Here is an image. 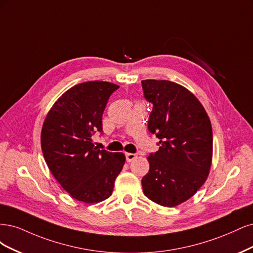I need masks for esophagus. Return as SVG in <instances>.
Masks as SVG:
<instances>
[{"instance_id": "34e87169", "label": "esophagus", "mask_w": 253, "mask_h": 253, "mask_svg": "<svg viewBox=\"0 0 253 253\" xmlns=\"http://www.w3.org/2000/svg\"><path fill=\"white\" fill-rule=\"evenodd\" d=\"M137 158L135 153H126V160L127 162H132Z\"/></svg>"}]
</instances>
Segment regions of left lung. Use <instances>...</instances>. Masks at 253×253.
Wrapping results in <instances>:
<instances>
[{
	"instance_id": "1",
	"label": "left lung",
	"mask_w": 253,
	"mask_h": 253,
	"mask_svg": "<svg viewBox=\"0 0 253 253\" xmlns=\"http://www.w3.org/2000/svg\"><path fill=\"white\" fill-rule=\"evenodd\" d=\"M142 88L145 100L152 104L148 130L160 140L159 150L148 157L143 191L159 205L174 207L207 180L212 127L203 105L185 87L165 80H144Z\"/></svg>"
}]
</instances>
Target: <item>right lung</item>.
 I'll use <instances>...</instances> for the list:
<instances>
[{
    "mask_svg": "<svg viewBox=\"0 0 253 253\" xmlns=\"http://www.w3.org/2000/svg\"><path fill=\"white\" fill-rule=\"evenodd\" d=\"M118 88L103 81L78 84L54 103L44 121L41 146L46 164L78 201L108 199L125 164L123 153L100 150L92 143L96 131L103 133V112Z\"/></svg>",
    "mask_w": 253,
    "mask_h": 253,
    "instance_id": "add662e5",
    "label": "right lung"
}]
</instances>
